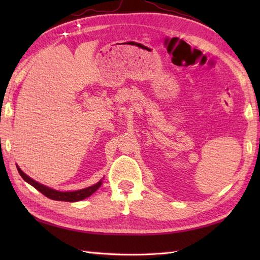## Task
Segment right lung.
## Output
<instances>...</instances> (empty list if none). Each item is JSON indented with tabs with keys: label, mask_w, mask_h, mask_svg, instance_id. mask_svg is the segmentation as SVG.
Segmentation results:
<instances>
[{
	"label": "right lung",
	"mask_w": 260,
	"mask_h": 260,
	"mask_svg": "<svg viewBox=\"0 0 260 260\" xmlns=\"http://www.w3.org/2000/svg\"><path fill=\"white\" fill-rule=\"evenodd\" d=\"M16 169H18L20 175L22 176V179H23L27 183L31 184L33 187H36V189L41 192L43 196H46L47 198L51 199V200H56V201H66V202H76V201H80V200H84V199L90 197L93 192H96L97 189L99 186L102 185L103 181L101 180L99 182H97L96 184H93L91 186H88L86 189H81V190H77V191H67V192H61V191H57V190H53L50 189V187H48L46 185H43L41 183H39V182L35 181L33 179H31L30 176H27L23 171H22L18 165H16Z\"/></svg>",
	"instance_id": "1"
}]
</instances>
